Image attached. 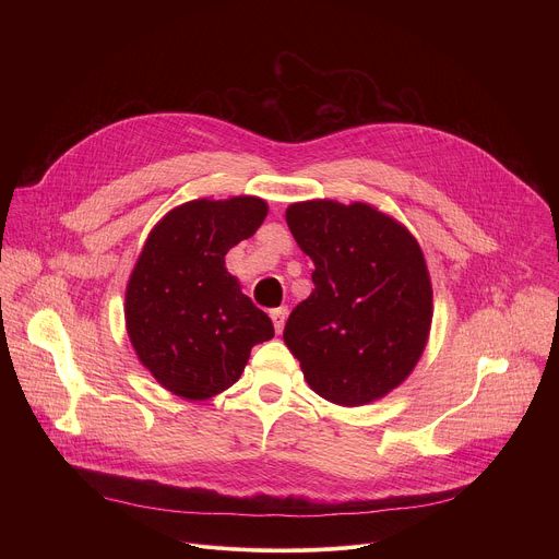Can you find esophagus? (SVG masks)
<instances>
[{"label": "esophagus", "instance_id": "34e87169", "mask_svg": "<svg viewBox=\"0 0 559 559\" xmlns=\"http://www.w3.org/2000/svg\"><path fill=\"white\" fill-rule=\"evenodd\" d=\"M270 318H272L276 334H281L283 328H285V321H287V307H276V309H272V311H270Z\"/></svg>", "mask_w": 559, "mask_h": 559}]
</instances>
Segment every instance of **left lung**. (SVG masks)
<instances>
[{
  "label": "left lung",
  "instance_id": "8db88e82",
  "mask_svg": "<svg viewBox=\"0 0 559 559\" xmlns=\"http://www.w3.org/2000/svg\"><path fill=\"white\" fill-rule=\"evenodd\" d=\"M285 218L316 267L313 292L285 323V345L325 401H378L427 345L433 294L418 241L367 203L305 201Z\"/></svg>",
  "mask_w": 559,
  "mask_h": 559
}]
</instances>
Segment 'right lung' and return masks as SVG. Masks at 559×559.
I'll list each match as a JSON object with an SVG mask.
<instances>
[{
	"mask_svg": "<svg viewBox=\"0 0 559 559\" xmlns=\"http://www.w3.org/2000/svg\"><path fill=\"white\" fill-rule=\"evenodd\" d=\"M267 216L257 197L190 201L145 241L126 292V325L139 360L168 391L205 401L241 378L254 345L274 336L225 270V254Z\"/></svg>",
	"mask_w": 559,
	"mask_h": 559,
	"instance_id": "1",
	"label": "right lung"
}]
</instances>
